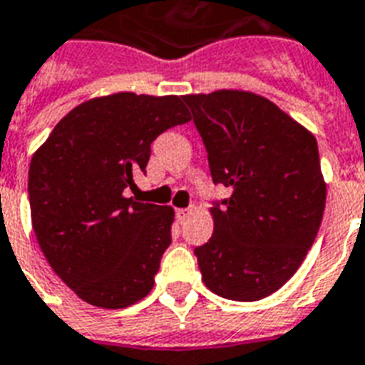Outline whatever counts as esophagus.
I'll list each match as a JSON object with an SVG mask.
<instances>
[{
    "label": "esophagus",
    "mask_w": 365,
    "mask_h": 365,
    "mask_svg": "<svg viewBox=\"0 0 365 365\" xmlns=\"http://www.w3.org/2000/svg\"><path fill=\"white\" fill-rule=\"evenodd\" d=\"M187 214H189V208H178V210H176V216H178V218H180V220L185 218Z\"/></svg>",
    "instance_id": "1"
}]
</instances>
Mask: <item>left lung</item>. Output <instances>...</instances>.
I'll list each match as a JSON object with an SVG mask.
<instances>
[{
    "instance_id": "1",
    "label": "left lung",
    "mask_w": 365,
    "mask_h": 365,
    "mask_svg": "<svg viewBox=\"0 0 365 365\" xmlns=\"http://www.w3.org/2000/svg\"><path fill=\"white\" fill-rule=\"evenodd\" d=\"M214 183V233L195 247L202 282L230 300H260L293 277L318 235L325 182L318 143L268 99L237 90L185 96Z\"/></svg>"
}]
</instances>
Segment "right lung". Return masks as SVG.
I'll list each match as a JSON object with an SVG mask.
<instances>
[{"label":"right lung","mask_w":365,"mask_h":365,"mask_svg":"<svg viewBox=\"0 0 365 365\" xmlns=\"http://www.w3.org/2000/svg\"><path fill=\"white\" fill-rule=\"evenodd\" d=\"M191 120L182 97L115 93L78 105L28 172L32 226L53 272L86 302L126 308L149 294L174 210L126 197L151 143Z\"/></svg>","instance_id":"right-lung-1"}]
</instances>
